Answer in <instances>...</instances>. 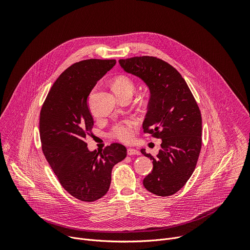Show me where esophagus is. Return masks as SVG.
<instances>
[{
    "label": "esophagus",
    "instance_id": "1",
    "mask_svg": "<svg viewBox=\"0 0 250 250\" xmlns=\"http://www.w3.org/2000/svg\"><path fill=\"white\" fill-rule=\"evenodd\" d=\"M127 154H128V155H138V154H140V152H139L137 149L128 148V149H127Z\"/></svg>",
    "mask_w": 250,
    "mask_h": 250
}]
</instances>
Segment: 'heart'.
<instances>
[{
	"label": "heart",
	"mask_w": 250,
	"mask_h": 250,
	"mask_svg": "<svg viewBox=\"0 0 250 250\" xmlns=\"http://www.w3.org/2000/svg\"><path fill=\"white\" fill-rule=\"evenodd\" d=\"M113 90L119 99L125 96H132L135 91L134 82L127 76L121 75L116 77L112 83ZM136 126V123L133 120H127L123 123L117 124L111 130V136L124 141L128 142L133 136V129Z\"/></svg>",
	"instance_id": "heart-1"
}]
</instances>
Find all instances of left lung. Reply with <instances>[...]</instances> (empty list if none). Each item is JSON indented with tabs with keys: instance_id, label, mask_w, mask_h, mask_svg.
<instances>
[{
	"instance_id": "8db88e82",
	"label": "left lung",
	"mask_w": 250,
	"mask_h": 250,
	"mask_svg": "<svg viewBox=\"0 0 250 250\" xmlns=\"http://www.w3.org/2000/svg\"><path fill=\"white\" fill-rule=\"evenodd\" d=\"M127 73L135 75L149 88L148 111L142 124L145 133L161 138L152 159L153 169L144 179L150 193L167 197L179 191L192 176L202 147V117L186 81L169 63L153 56L120 59Z\"/></svg>"
}]
</instances>
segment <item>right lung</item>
Instances as JSON below:
<instances>
[{"label":"right lung","instance_id":"1","mask_svg":"<svg viewBox=\"0 0 250 250\" xmlns=\"http://www.w3.org/2000/svg\"><path fill=\"white\" fill-rule=\"evenodd\" d=\"M115 64V59H87L71 65L52 85L41 111L43 154L61 186L83 202L106 194L113 167L126 156V148L120 144L101 153L90 151L86 144L94 125L88 97Z\"/></svg>","mask_w":250,"mask_h":250}]
</instances>
